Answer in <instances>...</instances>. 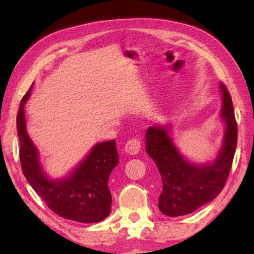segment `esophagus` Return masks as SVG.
Instances as JSON below:
<instances>
[{
    "instance_id": "34e87169",
    "label": "esophagus",
    "mask_w": 254,
    "mask_h": 254,
    "mask_svg": "<svg viewBox=\"0 0 254 254\" xmlns=\"http://www.w3.org/2000/svg\"><path fill=\"white\" fill-rule=\"evenodd\" d=\"M141 149V141L137 139V137H132L126 143V147H124V150L128 154H136L140 151Z\"/></svg>"
}]
</instances>
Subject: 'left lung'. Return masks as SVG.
<instances>
[{
    "mask_svg": "<svg viewBox=\"0 0 254 254\" xmlns=\"http://www.w3.org/2000/svg\"><path fill=\"white\" fill-rule=\"evenodd\" d=\"M220 87L223 96L221 114L226 130L222 149L214 162H188L175 147L168 128L150 127L145 132V149L156 162L162 180L158 206L167 216L190 214L213 200L224 188L238 143V126L230 93L223 83Z\"/></svg>",
    "mask_w": 254,
    "mask_h": 254,
    "instance_id": "obj_1",
    "label": "left lung"
}]
</instances>
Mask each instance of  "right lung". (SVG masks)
<instances>
[{"label": "right lung", "mask_w": 254, "mask_h": 254, "mask_svg": "<svg viewBox=\"0 0 254 254\" xmlns=\"http://www.w3.org/2000/svg\"><path fill=\"white\" fill-rule=\"evenodd\" d=\"M32 86L21 100L16 117L20 140V161L24 177L47 206L59 216L80 223H97L111 213L109 177L119 163L115 141L94 145L83 162L64 179H49L39 162V154L27 133L24 103Z\"/></svg>", "instance_id": "right-lung-1"}]
</instances>
